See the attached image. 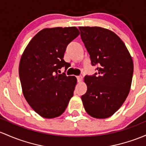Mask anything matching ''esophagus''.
Listing matches in <instances>:
<instances>
[{
    "label": "esophagus",
    "instance_id": "1",
    "mask_svg": "<svg viewBox=\"0 0 146 146\" xmlns=\"http://www.w3.org/2000/svg\"><path fill=\"white\" fill-rule=\"evenodd\" d=\"M77 80H78V82H80L82 80V76H77Z\"/></svg>",
    "mask_w": 146,
    "mask_h": 146
}]
</instances>
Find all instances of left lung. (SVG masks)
Masks as SVG:
<instances>
[{"label": "left lung", "instance_id": "1", "mask_svg": "<svg viewBox=\"0 0 146 146\" xmlns=\"http://www.w3.org/2000/svg\"><path fill=\"white\" fill-rule=\"evenodd\" d=\"M81 39L96 66L93 76H86L87 85L82 96L91 116L106 118L118 111L127 98L132 84L134 64L129 51L114 33L100 27H79Z\"/></svg>", "mask_w": 146, "mask_h": 146}]
</instances>
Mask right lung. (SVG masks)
Wrapping results in <instances>:
<instances>
[{
	"label": "right lung",
	"mask_w": 146,
	"mask_h": 146,
	"mask_svg": "<svg viewBox=\"0 0 146 146\" xmlns=\"http://www.w3.org/2000/svg\"><path fill=\"white\" fill-rule=\"evenodd\" d=\"M79 35L76 27L44 29L32 39L21 56L19 72L23 96L42 117L60 116L73 97L76 78L57 72L62 67L68 68L64 52Z\"/></svg>",
	"instance_id": "add662e5"
}]
</instances>
